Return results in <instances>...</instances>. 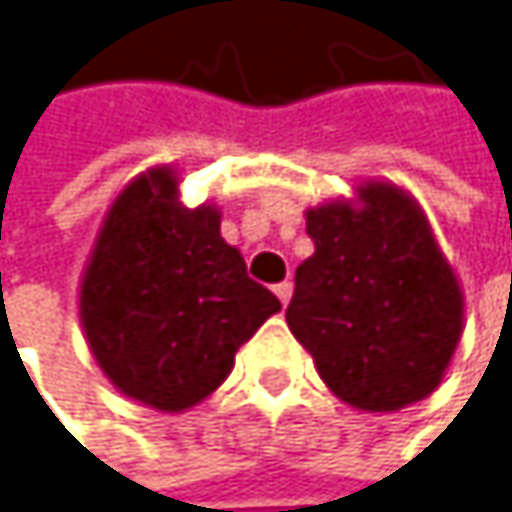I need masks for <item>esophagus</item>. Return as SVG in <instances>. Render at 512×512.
<instances>
[{
    "label": "esophagus",
    "mask_w": 512,
    "mask_h": 512,
    "mask_svg": "<svg viewBox=\"0 0 512 512\" xmlns=\"http://www.w3.org/2000/svg\"><path fill=\"white\" fill-rule=\"evenodd\" d=\"M273 291H276V297L282 300V306H288V303H291V294H294V282H288V279H285V282H279Z\"/></svg>",
    "instance_id": "esophagus-1"
}]
</instances>
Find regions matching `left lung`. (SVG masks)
Returning <instances> with one entry per match:
<instances>
[{
  "mask_svg": "<svg viewBox=\"0 0 512 512\" xmlns=\"http://www.w3.org/2000/svg\"><path fill=\"white\" fill-rule=\"evenodd\" d=\"M291 334L343 404L394 413L443 382L464 331V291L419 200L394 181L306 209Z\"/></svg>",
  "mask_w": 512,
  "mask_h": 512,
  "instance_id": "obj_1",
  "label": "left lung"
}]
</instances>
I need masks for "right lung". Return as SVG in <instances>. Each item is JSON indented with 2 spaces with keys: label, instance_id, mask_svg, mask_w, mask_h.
<instances>
[{
  "label": "right lung",
  "instance_id": "1",
  "mask_svg": "<svg viewBox=\"0 0 512 512\" xmlns=\"http://www.w3.org/2000/svg\"><path fill=\"white\" fill-rule=\"evenodd\" d=\"M279 309L224 242L221 209L181 203L172 166L139 172L112 200L78 291L84 340L105 379L160 413L206 400Z\"/></svg>",
  "mask_w": 512,
  "mask_h": 512
}]
</instances>
